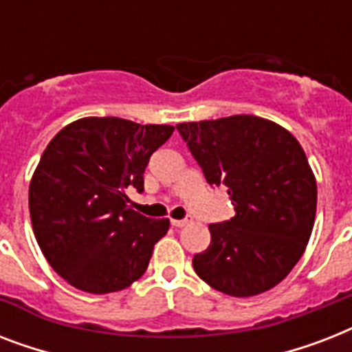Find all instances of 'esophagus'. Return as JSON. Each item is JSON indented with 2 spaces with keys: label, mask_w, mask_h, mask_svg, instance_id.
<instances>
[{
  "label": "esophagus",
  "mask_w": 352,
  "mask_h": 352,
  "mask_svg": "<svg viewBox=\"0 0 352 352\" xmlns=\"http://www.w3.org/2000/svg\"><path fill=\"white\" fill-rule=\"evenodd\" d=\"M188 223H192V217H186V219H171V225L175 226V228H182V226H186Z\"/></svg>",
  "instance_id": "obj_1"
}]
</instances>
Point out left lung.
Returning <instances> with one entry per match:
<instances>
[{"instance_id": "8db88e82", "label": "left lung", "mask_w": 352, "mask_h": 352, "mask_svg": "<svg viewBox=\"0 0 352 352\" xmlns=\"http://www.w3.org/2000/svg\"><path fill=\"white\" fill-rule=\"evenodd\" d=\"M177 131L235 210L230 221L210 225L195 272L235 298L267 292L300 261L314 226L318 188L305 151L285 127L252 115L186 122Z\"/></svg>"}]
</instances>
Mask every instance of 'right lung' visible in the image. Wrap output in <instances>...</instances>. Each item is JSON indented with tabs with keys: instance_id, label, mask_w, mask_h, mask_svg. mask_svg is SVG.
<instances>
[{
	"instance_id": "obj_1",
	"label": "right lung",
	"mask_w": 352,
	"mask_h": 352,
	"mask_svg": "<svg viewBox=\"0 0 352 352\" xmlns=\"http://www.w3.org/2000/svg\"><path fill=\"white\" fill-rule=\"evenodd\" d=\"M173 129L89 117L65 126L49 142L30 181V221L43 256L67 283L107 294L146 272L170 219L131 210L126 192H144L149 157Z\"/></svg>"
}]
</instances>
